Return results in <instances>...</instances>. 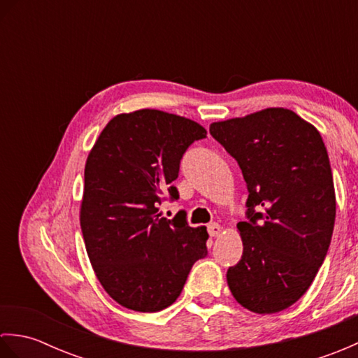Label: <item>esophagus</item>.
<instances>
[{
    "mask_svg": "<svg viewBox=\"0 0 358 358\" xmlns=\"http://www.w3.org/2000/svg\"><path fill=\"white\" fill-rule=\"evenodd\" d=\"M208 232L210 237H218L220 234H222V226H220L218 223H209L208 224Z\"/></svg>",
    "mask_w": 358,
    "mask_h": 358,
    "instance_id": "34e87169",
    "label": "esophagus"
}]
</instances>
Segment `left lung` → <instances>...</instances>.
<instances>
[{
  "instance_id": "8db88e82",
  "label": "left lung",
  "mask_w": 358,
  "mask_h": 358,
  "mask_svg": "<svg viewBox=\"0 0 358 358\" xmlns=\"http://www.w3.org/2000/svg\"><path fill=\"white\" fill-rule=\"evenodd\" d=\"M248 186L237 224L241 260L227 269L234 299L255 314L280 313L313 283L331 245L336 191L320 132L283 108L212 123Z\"/></svg>"
}]
</instances>
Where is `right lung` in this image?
<instances>
[{"mask_svg": "<svg viewBox=\"0 0 358 358\" xmlns=\"http://www.w3.org/2000/svg\"><path fill=\"white\" fill-rule=\"evenodd\" d=\"M206 134L189 118L141 109L113 117L90 150L80 224L95 275L118 305L171 306L208 255L206 226H189L185 210L172 220L158 210L164 194L178 200L181 158Z\"/></svg>", "mask_w": 358, "mask_h": 358, "instance_id": "right-lung-1", "label": "right lung"}]
</instances>
